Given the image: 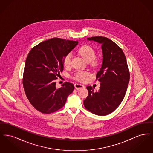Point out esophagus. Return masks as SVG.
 I'll use <instances>...</instances> for the list:
<instances>
[{
	"instance_id": "obj_1",
	"label": "esophagus",
	"mask_w": 153,
	"mask_h": 153,
	"mask_svg": "<svg viewBox=\"0 0 153 153\" xmlns=\"http://www.w3.org/2000/svg\"><path fill=\"white\" fill-rule=\"evenodd\" d=\"M74 87L76 89H80L81 88H84V85H82V84H74Z\"/></svg>"
}]
</instances>
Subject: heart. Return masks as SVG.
Instances as JSON below:
<instances>
[{
    "label": "heart",
    "mask_w": 153,
    "mask_h": 153,
    "mask_svg": "<svg viewBox=\"0 0 153 153\" xmlns=\"http://www.w3.org/2000/svg\"><path fill=\"white\" fill-rule=\"evenodd\" d=\"M78 53L80 56H81L87 62L92 61V65L96 66L98 64L97 61L94 59L96 57V52L95 50L89 45H84L81 46L78 51ZM72 58V54L71 53H69L66 54L63 59V62L64 65L69 66L71 64V61ZM88 75L87 72L77 71L74 73L73 78L74 79L79 81H85Z\"/></svg>",
    "instance_id": "b5f03b06"
}]
</instances>
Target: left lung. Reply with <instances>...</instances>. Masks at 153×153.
<instances>
[{
    "label": "left lung",
    "mask_w": 153,
    "mask_h": 153,
    "mask_svg": "<svg viewBox=\"0 0 153 153\" xmlns=\"http://www.w3.org/2000/svg\"><path fill=\"white\" fill-rule=\"evenodd\" d=\"M102 45L103 60L96 80L100 82V89L94 92L88 86V95L84 101L88 111L104 116L114 111L123 101L130 80V72L122 49L114 41L102 36L88 38Z\"/></svg>",
    "instance_id": "1"
}]
</instances>
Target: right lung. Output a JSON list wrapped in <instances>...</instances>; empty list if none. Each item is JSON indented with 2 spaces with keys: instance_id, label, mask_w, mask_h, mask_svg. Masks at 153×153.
<instances>
[{
  "instance_id": "obj_1",
  "label": "right lung",
  "mask_w": 153,
  "mask_h": 153,
  "mask_svg": "<svg viewBox=\"0 0 153 153\" xmlns=\"http://www.w3.org/2000/svg\"><path fill=\"white\" fill-rule=\"evenodd\" d=\"M78 41L54 38L33 47L25 62L23 85L31 104L43 114L61 109L74 90L73 84L65 82L57 88L56 80L62 72L63 59Z\"/></svg>"
}]
</instances>
